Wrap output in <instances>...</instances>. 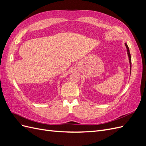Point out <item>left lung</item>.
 <instances>
[{"label": "left lung", "instance_id": "8db88e82", "mask_svg": "<svg viewBox=\"0 0 146 146\" xmlns=\"http://www.w3.org/2000/svg\"><path fill=\"white\" fill-rule=\"evenodd\" d=\"M125 46H126V48H127V55H128V56H129V63H130V73L131 74V55H130V50H129V47H128L127 46V44L125 42Z\"/></svg>", "mask_w": 146, "mask_h": 146}]
</instances>
